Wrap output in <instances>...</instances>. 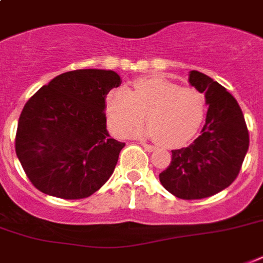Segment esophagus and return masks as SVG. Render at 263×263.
<instances>
[{"label":"esophagus","instance_id":"esophagus-1","mask_svg":"<svg viewBox=\"0 0 263 263\" xmlns=\"http://www.w3.org/2000/svg\"><path fill=\"white\" fill-rule=\"evenodd\" d=\"M140 144H142V146L144 147V150H146V152H148V153H152V152H154V150H156V146H153V144H147V143H140Z\"/></svg>","mask_w":263,"mask_h":263}]
</instances>
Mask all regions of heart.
I'll return each mask as SVG.
<instances>
[{
  "mask_svg": "<svg viewBox=\"0 0 263 263\" xmlns=\"http://www.w3.org/2000/svg\"><path fill=\"white\" fill-rule=\"evenodd\" d=\"M106 116L109 127L117 135H127L146 120V129L134 135L157 138L162 146L176 147L195 136L204 117V97L194 87L162 78H142L134 82L132 91L124 87L107 92Z\"/></svg>",
  "mask_w": 263,
  "mask_h": 263,
  "instance_id": "heart-1",
  "label": "heart"
}]
</instances>
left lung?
Returning a JSON list of instances; mask_svg holds the SVG:
<instances>
[{"label": "left lung", "instance_id": "obj_1", "mask_svg": "<svg viewBox=\"0 0 263 263\" xmlns=\"http://www.w3.org/2000/svg\"><path fill=\"white\" fill-rule=\"evenodd\" d=\"M188 82L204 92L209 105L200 135L188 147L172 150L160 181L180 199H202L235 181L250 144L249 129L237 101L212 78L191 71Z\"/></svg>", "mask_w": 263, "mask_h": 263}]
</instances>
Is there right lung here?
<instances>
[{"mask_svg": "<svg viewBox=\"0 0 263 263\" xmlns=\"http://www.w3.org/2000/svg\"><path fill=\"white\" fill-rule=\"evenodd\" d=\"M120 84L115 71L78 69L55 76L27 101L14 147L39 191L83 199L109 180L125 143L107 132L105 99Z\"/></svg>", "mask_w": 263, "mask_h": 263, "instance_id": "1", "label": "right lung"}]
</instances>
